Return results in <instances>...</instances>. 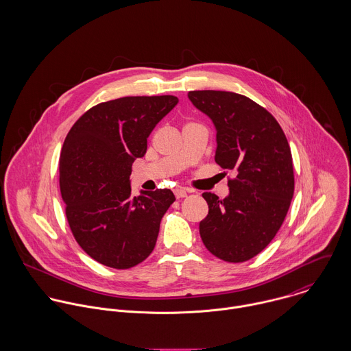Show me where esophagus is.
Returning a JSON list of instances; mask_svg holds the SVG:
<instances>
[{
  "mask_svg": "<svg viewBox=\"0 0 351 351\" xmlns=\"http://www.w3.org/2000/svg\"><path fill=\"white\" fill-rule=\"evenodd\" d=\"M174 196L177 197V199H184V197H186L188 196V192L185 191V189H174Z\"/></svg>",
  "mask_w": 351,
  "mask_h": 351,
  "instance_id": "esophagus-1",
  "label": "esophagus"
}]
</instances>
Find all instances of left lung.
<instances>
[{"label": "left lung", "mask_w": 351, "mask_h": 351, "mask_svg": "<svg viewBox=\"0 0 351 351\" xmlns=\"http://www.w3.org/2000/svg\"><path fill=\"white\" fill-rule=\"evenodd\" d=\"M188 97L216 127V163L237 174L228 178V197L202 193L209 208L200 221L202 243L223 261H249L273 241L291 206L289 143L273 114L246 96L193 90Z\"/></svg>", "instance_id": "obj_1"}]
</instances>
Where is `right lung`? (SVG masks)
Masks as SVG:
<instances>
[{
    "mask_svg": "<svg viewBox=\"0 0 351 351\" xmlns=\"http://www.w3.org/2000/svg\"><path fill=\"white\" fill-rule=\"evenodd\" d=\"M174 96L121 97L95 105L69 131L59 158V186L77 243L113 269L150 255L159 224L176 201L170 189L131 197L132 163L147 150L154 127L177 105Z\"/></svg>",
    "mask_w": 351,
    "mask_h": 351,
    "instance_id": "1",
    "label": "right lung"
}]
</instances>
